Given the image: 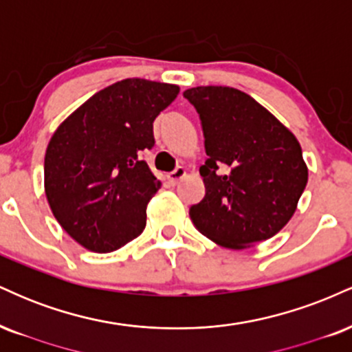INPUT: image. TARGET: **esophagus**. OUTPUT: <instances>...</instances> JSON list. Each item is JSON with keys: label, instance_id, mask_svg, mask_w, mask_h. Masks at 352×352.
<instances>
[{"label": "esophagus", "instance_id": "esophagus-1", "mask_svg": "<svg viewBox=\"0 0 352 352\" xmlns=\"http://www.w3.org/2000/svg\"><path fill=\"white\" fill-rule=\"evenodd\" d=\"M185 175H187V170H185L184 167H177L175 170L168 173V175H167V180L170 182L172 185H177V184H179V182H180L182 179H184Z\"/></svg>", "mask_w": 352, "mask_h": 352}]
</instances>
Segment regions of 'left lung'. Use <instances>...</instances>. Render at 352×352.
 <instances>
[{
    "label": "left lung",
    "mask_w": 352,
    "mask_h": 352,
    "mask_svg": "<svg viewBox=\"0 0 352 352\" xmlns=\"http://www.w3.org/2000/svg\"><path fill=\"white\" fill-rule=\"evenodd\" d=\"M184 96L200 114L208 155L200 167L205 197L190 208L192 223L230 250L274 236L292 220L308 184L298 139L235 87L197 86Z\"/></svg>",
    "instance_id": "obj_1"
}]
</instances>
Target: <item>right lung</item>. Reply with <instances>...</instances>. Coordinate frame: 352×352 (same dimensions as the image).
<instances>
[{
  "label": "right lung",
  "mask_w": 352,
  "mask_h": 352,
  "mask_svg": "<svg viewBox=\"0 0 352 352\" xmlns=\"http://www.w3.org/2000/svg\"><path fill=\"white\" fill-rule=\"evenodd\" d=\"M177 84L129 78L100 89L67 116L47 144L44 192L64 232L86 250L111 253L144 232L160 188L140 160L153 120L179 96Z\"/></svg>",
  "instance_id": "obj_1"
}]
</instances>
